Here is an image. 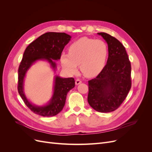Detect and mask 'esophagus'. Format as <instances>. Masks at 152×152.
<instances>
[{
    "label": "esophagus",
    "mask_w": 152,
    "mask_h": 152,
    "mask_svg": "<svg viewBox=\"0 0 152 152\" xmlns=\"http://www.w3.org/2000/svg\"><path fill=\"white\" fill-rule=\"evenodd\" d=\"M80 83H82V81H81L79 79H76V80H75V84H76V85H79V84H80Z\"/></svg>",
    "instance_id": "1"
}]
</instances>
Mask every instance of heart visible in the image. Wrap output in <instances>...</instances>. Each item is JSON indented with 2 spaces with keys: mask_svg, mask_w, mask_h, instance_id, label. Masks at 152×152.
I'll use <instances>...</instances> for the list:
<instances>
[{
  "mask_svg": "<svg viewBox=\"0 0 152 152\" xmlns=\"http://www.w3.org/2000/svg\"><path fill=\"white\" fill-rule=\"evenodd\" d=\"M69 53L61 56L63 67L70 73H75L78 65L86 77L98 75L104 68L108 55L107 44L102 40L82 37L72 43Z\"/></svg>",
  "mask_w": 152,
  "mask_h": 152,
  "instance_id": "1",
  "label": "heart"
}]
</instances>
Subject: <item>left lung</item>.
<instances>
[{"label": "left lung", "instance_id": "obj_1", "mask_svg": "<svg viewBox=\"0 0 152 152\" xmlns=\"http://www.w3.org/2000/svg\"><path fill=\"white\" fill-rule=\"evenodd\" d=\"M108 44L107 63L98 75L88 81L87 101L96 111L108 113L117 110L131 87V66L125 48L113 36L98 33Z\"/></svg>", "mask_w": 152, "mask_h": 152}]
</instances>
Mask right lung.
Segmentation results:
<instances>
[{
    "label": "right lung",
    "mask_w": 152,
    "mask_h": 152,
    "mask_svg": "<svg viewBox=\"0 0 152 152\" xmlns=\"http://www.w3.org/2000/svg\"><path fill=\"white\" fill-rule=\"evenodd\" d=\"M71 36L65 33L47 32L40 35L26 48L18 68V90L22 99L28 108L34 113L43 117H52L58 114L65 106L68 91L75 87L73 78H54V92L50 102L44 106L32 104L24 93L23 82L26 72L38 60L48 61L55 70L56 64L53 60L60 59L65 45L70 40Z\"/></svg>",
    "instance_id": "obj_1"
}]
</instances>
